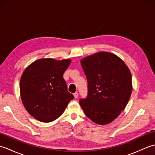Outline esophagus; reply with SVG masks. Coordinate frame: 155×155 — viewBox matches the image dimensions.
Masks as SVG:
<instances>
[{
    "label": "esophagus",
    "instance_id": "34e87169",
    "mask_svg": "<svg viewBox=\"0 0 155 155\" xmlns=\"http://www.w3.org/2000/svg\"><path fill=\"white\" fill-rule=\"evenodd\" d=\"M78 96V93H77V92H76V93H74V97L75 98H77Z\"/></svg>",
    "mask_w": 155,
    "mask_h": 155
}]
</instances>
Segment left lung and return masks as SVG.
<instances>
[{
    "label": "left lung",
    "mask_w": 155,
    "mask_h": 155,
    "mask_svg": "<svg viewBox=\"0 0 155 155\" xmlns=\"http://www.w3.org/2000/svg\"><path fill=\"white\" fill-rule=\"evenodd\" d=\"M88 81V94L79 103L88 118L107 124L126 107L132 93L129 68L118 56L99 52L81 61Z\"/></svg>",
    "instance_id": "1"
}]
</instances>
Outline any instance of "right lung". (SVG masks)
Segmentation results:
<instances>
[{
	"instance_id": "right-lung-1",
	"label": "right lung",
	"mask_w": 155,
	"mask_h": 155,
	"mask_svg": "<svg viewBox=\"0 0 155 155\" xmlns=\"http://www.w3.org/2000/svg\"><path fill=\"white\" fill-rule=\"evenodd\" d=\"M71 62V59H38L23 72L20 82L22 102L37 120L43 123L56 120L74 98L63 78Z\"/></svg>"
}]
</instances>
